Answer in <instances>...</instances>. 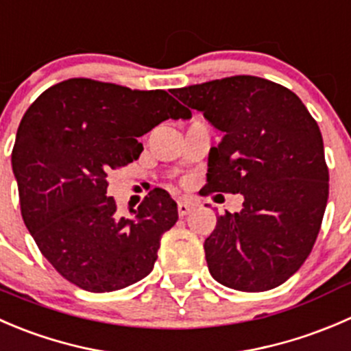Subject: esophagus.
I'll use <instances>...</instances> for the list:
<instances>
[{
  "mask_svg": "<svg viewBox=\"0 0 351 351\" xmlns=\"http://www.w3.org/2000/svg\"><path fill=\"white\" fill-rule=\"evenodd\" d=\"M194 208V204L187 199H179L177 201V211H179L180 217H186L187 213H191V210Z\"/></svg>",
  "mask_w": 351,
  "mask_h": 351,
  "instance_id": "esophagus-1",
  "label": "esophagus"
}]
</instances>
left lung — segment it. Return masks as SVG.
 Masks as SVG:
<instances>
[{
  "mask_svg": "<svg viewBox=\"0 0 351 351\" xmlns=\"http://www.w3.org/2000/svg\"><path fill=\"white\" fill-rule=\"evenodd\" d=\"M171 93L223 133L208 155L204 193L244 196L242 210L218 217L204 241L211 276L241 292L282 285L311 254L328 203L317 123L292 90L259 76Z\"/></svg>",
  "mask_w": 351,
  "mask_h": 351,
  "instance_id": "1",
  "label": "left lung"
}]
</instances>
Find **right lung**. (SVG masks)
<instances>
[{
  "instance_id": "1",
  "label": "right lung",
  "mask_w": 351,
  "mask_h": 351,
  "mask_svg": "<svg viewBox=\"0 0 351 351\" xmlns=\"http://www.w3.org/2000/svg\"><path fill=\"white\" fill-rule=\"evenodd\" d=\"M187 119L164 90H131L88 78L51 86L23 114L12 167L27 228L61 276L88 292L121 290L154 269L177 203L148 193L121 217L107 176L140 157L138 138L165 119Z\"/></svg>"
}]
</instances>
